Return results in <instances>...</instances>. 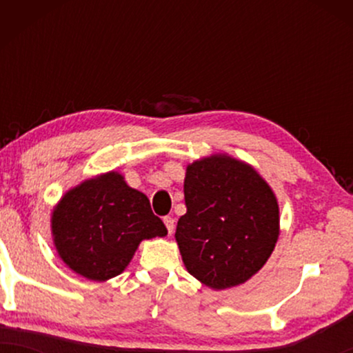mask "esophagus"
Wrapping results in <instances>:
<instances>
[{"mask_svg":"<svg viewBox=\"0 0 353 353\" xmlns=\"http://www.w3.org/2000/svg\"><path fill=\"white\" fill-rule=\"evenodd\" d=\"M163 223H165V226H167L168 234H172L173 228H175V220H173L172 216H165V219H163Z\"/></svg>","mask_w":353,"mask_h":353,"instance_id":"obj_1","label":"esophagus"}]
</instances>
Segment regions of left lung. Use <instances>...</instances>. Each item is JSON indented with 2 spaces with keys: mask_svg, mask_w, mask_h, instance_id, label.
I'll list each match as a JSON object with an SVG mask.
<instances>
[{
  "mask_svg": "<svg viewBox=\"0 0 353 353\" xmlns=\"http://www.w3.org/2000/svg\"><path fill=\"white\" fill-rule=\"evenodd\" d=\"M186 214L176 243L188 272L216 291L238 286L267 263L279 236V209L249 163L214 154L186 167Z\"/></svg>",
  "mask_w": 353,
  "mask_h": 353,
  "instance_id": "obj_1",
  "label": "left lung"
}]
</instances>
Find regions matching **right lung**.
Masks as SVG:
<instances>
[{
    "mask_svg": "<svg viewBox=\"0 0 353 353\" xmlns=\"http://www.w3.org/2000/svg\"><path fill=\"white\" fill-rule=\"evenodd\" d=\"M51 231L62 262L91 281L117 276L143 239L167 234L146 194L130 188L117 172L67 191L52 210Z\"/></svg>",
    "mask_w": 353,
    "mask_h": 353,
    "instance_id": "1",
    "label": "right lung"
}]
</instances>
